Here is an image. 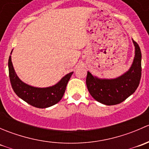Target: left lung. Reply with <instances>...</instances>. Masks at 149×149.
I'll list each match as a JSON object with an SVG mask.
<instances>
[{
    "label": "left lung",
    "instance_id": "obj_1",
    "mask_svg": "<svg viewBox=\"0 0 149 149\" xmlns=\"http://www.w3.org/2000/svg\"><path fill=\"white\" fill-rule=\"evenodd\" d=\"M135 58L133 64L126 73L114 79H101L88 71L87 88L91 97L99 102L115 105L123 102L136 91L141 78V52L139 45L133 40Z\"/></svg>",
    "mask_w": 149,
    "mask_h": 149
}]
</instances>
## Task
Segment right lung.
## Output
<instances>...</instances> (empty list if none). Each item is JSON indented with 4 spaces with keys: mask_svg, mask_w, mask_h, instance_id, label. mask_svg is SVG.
<instances>
[{
    "mask_svg": "<svg viewBox=\"0 0 149 149\" xmlns=\"http://www.w3.org/2000/svg\"><path fill=\"white\" fill-rule=\"evenodd\" d=\"M8 72L12 88L16 95L26 103L37 108L49 107L61 101L68 82L73 73L71 72L65 75L58 84L52 86L47 88L31 86L22 81L16 74L10 55L8 59Z\"/></svg>",
    "mask_w": 149,
    "mask_h": 149,
    "instance_id": "right-lung-1",
    "label": "right lung"
}]
</instances>
